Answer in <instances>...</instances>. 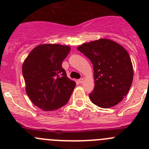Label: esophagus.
<instances>
[{
  "label": "esophagus",
  "instance_id": "1",
  "mask_svg": "<svg viewBox=\"0 0 149 149\" xmlns=\"http://www.w3.org/2000/svg\"><path fill=\"white\" fill-rule=\"evenodd\" d=\"M85 81V79L84 78H80V80H79V83H83Z\"/></svg>",
  "mask_w": 149,
  "mask_h": 149
}]
</instances>
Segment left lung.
<instances>
[{"label": "left lung", "instance_id": "8db88e82", "mask_svg": "<svg viewBox=\"0 0 149 149\" xmlns=\"http://www.w3.org/2000/svg\"><path fill=\"white\" fill-rule=\"evenodd\" d=\"M77 49L93 64L94 88L91 101L102 108L118 104L128 93L133 80V66L127 51L117 42L100 39L80 45Z\"/></svg>", "mask_w": 149, "mask_h": 149}]
</instances>
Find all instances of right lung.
Wrapping results in <instances>:
<instances>
[{"label":"right lung","instance_id":"add662e5","mask_svg":"<svg viewBox=\"0 0 149 149\" xmlns=\"http://www.w3.org/2000/svg\"><path fill=\"white\" fill-rule=\"evenodd\" d=\"M71 47L42 44L31 51L22 63L25 91L31 102L45 111L57 110L67 103L75 82L67 77L62 62Z\"/></svg>","mask_w":149,"mask_h":149}]
</instances>
